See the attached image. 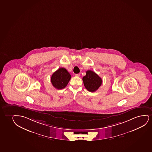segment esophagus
<instances>
[{"label": "esophagus", "instance_id": "esophagus-1", "mask_svg": "<svg viewBox=\"0 0 152 152\" xmlns=\"http://www.w3.org/2000/svg\"><path fill=\"white\" fill-rule=\"evenodd\" d=\"M75 75L76 77H80V73H78V74H75Z\"/></svg>", "mask_w": 152, "mask_h": 152}]
</instances>
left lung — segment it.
I'll use <instances>...</instances> for the list:
<instances>
[{
  "label": "left lung",
  "instance_id": "obj_1",
  "mask_svg": "<svg viewBox=\"0 0 152 152\" xmlns=\"http://www.w3.org/2000/svg\"><path fill=\"white\" fill-rule=\"evenodd\" d=\"M86 73V75L82 79L84 86L89 91L94 92L102 84V79L91 70H87Z\"/></svg>",
  "mask_w": 152,
  "mask_h": 152
}]
</instances>
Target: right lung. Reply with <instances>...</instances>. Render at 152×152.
Here are the masks:
<instances>
[{
	"instance_id": "add662e5",
	"label": "right lung",
	"mask_w": 152,
	"mask_h": 152,
	"mask_svg": "<svg viewBox=\"0 0 152 152\" xmlns=\"http://www.w3.org/2000/svg\"><path fill=\"white\" fill-rule=\"evenodd\" d=\"M71 76L64 68H60L53 73L51 81L53 86L58 89H63L67 85Z\"/></svg>"
}]
</instances>
